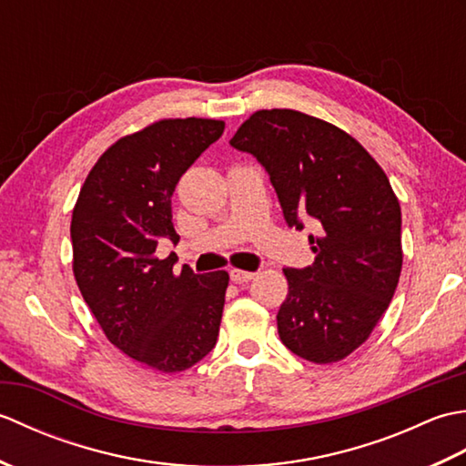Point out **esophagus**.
<instances>
[{
	"mask_svg": "<svg viewBox=\"0 0 466 466\" xmlns=\"http://www.w3.org/2000/svg\"><path fill=\"white\" fill-rule=\"evenodd\" d=\"M256 276V272H248V270H240V268H232L230 270V280L234 284H244V282H250Z\"/></svg>",
	"mask_w": 466,
	"mask_h": 466,
	"instance_id": "obj_1",
	"label": "esophagus"
}]
</instances>
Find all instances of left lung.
I'll use <instances>...</instances> for the list:
<instances>
[{
    "label": "left lung",
    "instance_id": "8db88e82",
    "mask_svg": "<svg viewBox=\"0 0 466 466\" xmlns=\"http://www.w3.org/2000/svg\"><path fill=\"white\" fill-rule=\"evenodd\" d=\"M230 146L268 172L286 224L314 226V264L284 268L282 344L316 364L346 359L369 339L400 279V204L389 177L352 136L296 110L252 114Z\"/></svg>",
    "mask_w": 466,
    "mask_h": 466
}]
</instances>
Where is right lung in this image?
<instances>
[{
    "label": "right lung",
    "instance_id": "add662e5",
    "mask_svg": "<svg viewBox=\"0 0 466 466\" xmlns=\"http://www.w3.org/2000/svg\"><path fill=\"white\" fill-rule=\"evenodd\" d=\"M224 132V122L162 120L100 156L72 214L74 276L114 346L160 372H182L210 352L220 332L228 272H174L156 256L180 240L172 194L182 174Z\"/></svg>",
    "mask_w": 466,
    "mask_h": 466
}]
</instances>
